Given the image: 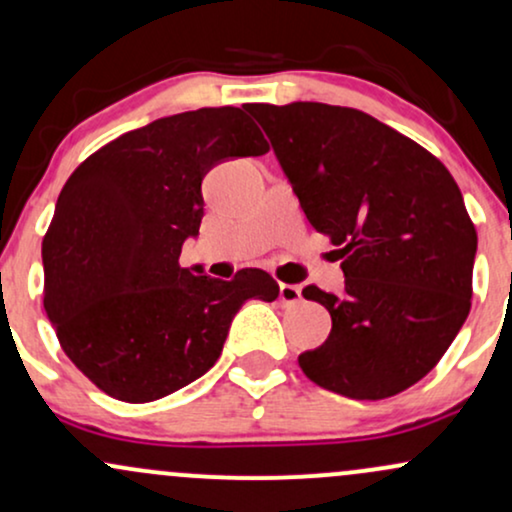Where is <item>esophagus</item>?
I'll use <instances>...</instances> for the list:
<instances>
[{
    "label": "esophagus",
    "instance_id": "obj_1",
    "mask_svg": "<svg viewBox=\"0 0 512 512\" xmlns=\"http://www.w3.org/2000/svg\"><path fill=\"white\" fill-rule=\"evenodd\" d=\"M279 301L284 305H296L301 301V286L279 284Z\"/></svg>",
    "mask_w": 512,
    "mask_h": 512
}]
</instances>
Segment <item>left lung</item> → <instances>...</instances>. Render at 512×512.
<instances>
[{
  "label": "left lung",
  "instance_id": "8db88e82",
  "mask_svg": "<svg viewBox=\"0 0 512 512\" xmlns=\"http://www.w3.org/2000/svg\"><path fill=\"white\" fill-rule=\"evenodd\" d=\"M245 110L342 260L344 293L303 289L330 310L332 332L298 366L351 399L419 383L472 305L477 231L457 182L424 146L361 110L301 101Z\"/></svg>",
  "mask_w": 512,
  "mask_h": 512
}]
</instances>
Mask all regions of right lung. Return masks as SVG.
Wrapping results in <instances>:
<instances>
[{
  "label": "right lung",
  "mask_w": 512,
  "mask_h": 512,
  "mask_svg": "<svg viewBox=\"0 0 512 512\" xmlns=\"http://www.w3.org/2000/svg\"><path fill=\"white\" fill-rule=\"evenodd\" d=\"M267 151L243 108H199L113 139L62 187L43 238V305L105 395L142 404L190 385L221 356L240 305L279 296L262 269L221 281L178 262L202 223L204 175Z\"/></svg>",
  "instance_id": "add662e5"
}]
</instances>
